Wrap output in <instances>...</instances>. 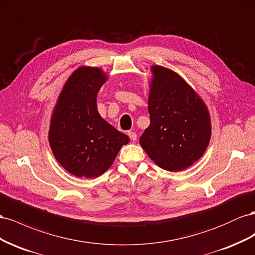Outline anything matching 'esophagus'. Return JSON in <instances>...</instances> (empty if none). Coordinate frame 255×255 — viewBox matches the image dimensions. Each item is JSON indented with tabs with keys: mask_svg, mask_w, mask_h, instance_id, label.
I'll return each mask as SVG.
<instances>
[{
	"mask_svg": "<svg viewBox=\"0 0 255 255\" xmlns=\"http://www.w3.org/2000/svg\"><path fill=\"white\" fill-rule=\"evenodd\" d=\"M128 135H129V137H130V140H132V141H135L136 140V133L134 132V131H128Z\"/></svg>",
	"mask_w": 255,
	"mask_h": 255,
	"instance_id": "obj_1",
	"label": "esophagus"
}]
</instances>
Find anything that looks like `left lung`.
<instances>
[{
	"label": "left lung",
	"instance_id": "left-lung-1",
	"mask_svg": "<svg viewBox=\"0 0 255 255\" xmlns=\"http://www.w3.org/2000/svg\"><path fill=\"white\" fill-rule=\"evenodd\" d=\"M149 126L140 145L158 166L185 170L204 154L212 123L203 99L177 72L159 65L150 67Z\"/></svg>",
	"mask_w": 255,
	"mask_h": 255
}]
</instances>
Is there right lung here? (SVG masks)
I'll list each match as a JSON object with an SVG mask.
<instances>
[{
  "label": "right lung",
  "mask_w": 255,
  "mask_h": 255,
  "mask_svg": "<svg viewBox=\"0 0 255 255\" xmlns=\"http://www.w3.org/2000/svg\"><path fill=\"white\" fill-rule=\"evenodd\" d=\"M107 80L98 67H79L65 82L51 115L50 147L57 162L77 177L104 174L129 142L97 110V94Z\"/></svg>",
  "instance_id": "obj_1"
}]
</instances>
